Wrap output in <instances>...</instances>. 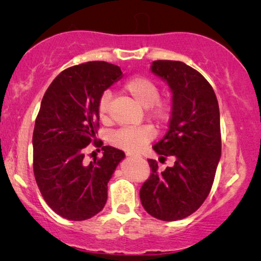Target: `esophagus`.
Instances as JSON below:
<instances>
[{
  "instance_id": "1",
  "label": "esophagus",
  "mask_w": 261,
  "mask_h": 261,
  "mask_svg": "<svg viewBox=\"0 0 261 261\" xmlns=\"http://www.w3.org/2000/svg\"><path fill=\"white\" fill-rule=\"evenodd\" d=\"M127 155H128V156H134L133 154H127Z\"/></svg>"
}]
</instances>
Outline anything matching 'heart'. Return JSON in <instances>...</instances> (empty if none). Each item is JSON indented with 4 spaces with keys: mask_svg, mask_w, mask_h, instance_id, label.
Masks as SVG:
<instances>
[{
    "mask_svg": "<svg viewBox=\"0 0 261 261\" xmlns=\"http://www.w3.org/2000/svg\"><path fill=\"white\" fill-rule=\"evenodd\" d=\"M122 89L134 101L145 107L149 119L158 123L169 122L172 115V107L169 102L159 99L160 89L154 81L145 76H134L124 82ZM110 92L105 91L98 99V116L105 123L110 121ZM153 138L154 128L151 124H141L120 128L112 134L110 141L114 146L127 152H139Z\"/></svg>",
    "mask_w": 261,
    "mask_h": 261,
    "instance_id": "heart-1",
    "label": "heart"
}]
</instances>
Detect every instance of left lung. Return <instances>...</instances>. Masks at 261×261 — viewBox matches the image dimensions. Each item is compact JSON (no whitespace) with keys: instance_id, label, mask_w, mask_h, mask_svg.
<instances>
[{"instance_id":"1","label":"left lung","mask_w":261,"mask_h":261,"mask_svg":"<svg viewBox=\"0 0 261 261\" xmlns=\"http://www.w3.org/2000/svg\"><path fill=\"white\" fill-rule=\"evenodd\" d=\"M151 70L169 83L172 115L169 130L153 149L174 165L159 171L148 159L151 174L140 189L146 212L162 221L185 219L212 190L221 156L220 109L215 92L198 71L176 60H155Z\"/></svg>"}]
</instances>
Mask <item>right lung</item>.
<instances>
[{
	"label": "right lung",
	"instance_id": "1",
	"mask_svg": "<svg viewBox=\"0 0 261 261\" xmlns=\"http://www.w3.org/2000/svg\"><path fill=\"white\" fill-rule=\"evenodd\" d=\"M122 76L119 66L89 62L67 67L42 97L33 132V171L45 202L64 219L84 221L98 214L108 181L124 153L96 140L98 99ZM94 142L103 156L89 164L84 149Z\"/></svg>",
	"mask_w": 261,
	"mask_h": 261
}]
</instances>
